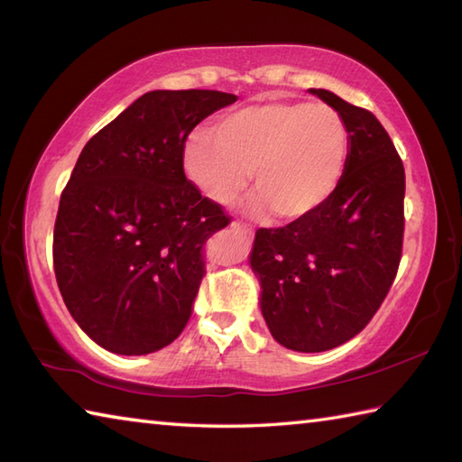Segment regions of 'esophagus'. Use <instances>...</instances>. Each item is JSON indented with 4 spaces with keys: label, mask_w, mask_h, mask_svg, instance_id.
Instances as JSON below:
<instances>
[{
    "label": "esophagus",
    "mask_w": 462,
    "mask_h": 462,
    "mask_svg": "<svg viewBox=\"0 0 462 462\" xmlns=\"http://www.w3.org/2000/svg\"><path fill=\"white\" fill-rule=\"evenodd\" d=\"M232 228L234 230H238V232H242V234H252V228L248 224H244V222H234L232 224Z\"/></svg>",
    "instance_id": "esophagus-1"
}]
</instances>
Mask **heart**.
<instances>
[{
    "mask_svg": "<svg viewBox=\"0 0 462 462\" xmlns=\"http://www.w3.org/2000/svg\"><path fill=\"white\" fill-rule=\"evenodd\" d=\"M351 152L349 126L329 105L268 101L228 113L212 131L194 133L182 171L196 190L220 206L236 202L256 171V204L296 222L337 192Z\"/></svg>",
    "mask_w": 462,
    "mask_h": 462,
    "instance_id": "1",
    "label": "heart"
}]
</instances>
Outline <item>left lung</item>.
Masks as SVG:
<instances>
[{"mask_svg": "<svg viewBox=\"0 0 462 462\" xmlns=\"http://www.w3.org/2000/svg\"><path fill=\"white\" fill-rule=\"evenodd\" d=\"M310 93L349 126L347 171L321 210L260 228L250 254L270 333L301 353L337 347L367 326L397 276L405 232L403 161L377 116L331 91Z\"/></svg>", "mask_w": 462, "mask_h": 462, "instance_id": "1", "label": "left lung"}]
</instances>
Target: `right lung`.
Segmentation results:
<instances>
[{"label":"right lung","mask_w":462,"mask_h":462,"mask_svg":"<svg viewBox=\"0 0 462 462\" xmlns=\"http://www.w3.org/2000/svg\"><path fill=\"white\" fill-rule=\"evenodd\" d=\"M222 91H151L85 144L59 200L53 266L79 328L119 356L169 346L190 319L204 244L230 224L182 171L190 131L236 103Z\"/></svg>","instance_id":"1"}]
</instances>
